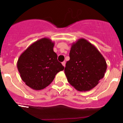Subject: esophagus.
<instances>
[{
    "label": "esophagus",
    "mask_w": 123,
    "mask_h": 123,
    "mask_svg": "<svg viewBox=\"0 0 123 123\" xmlns=\"http://www.w3.org/2000/svg\"><path fill=\"white\" fill-rule=\"evenodd\" d=\"M62 63L63 66L64 67H65V65H66V62H65V61H64V62H63Z\"/></svg>",
    "instance_id": "esophagus-1"
}]
</instances>
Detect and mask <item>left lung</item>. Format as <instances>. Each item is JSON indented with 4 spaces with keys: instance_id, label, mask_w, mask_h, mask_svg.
<instances>
[{
    "instance_id": "1",
    "label": "left lung",
    "mask_w": 123,
    "mask_h": 123,
    "mask_svg": "<svg viewBox=\"0 0 123 123\" xmlns=\"http://www.w3.org/2000/svg\"><path fill=\"white\" fill-rule=\"evenodd\" d=\"M69 58L65 74L68 82L78 91H91L105 76L107 68L105 59L85 39L81 38L71 44Z\"/></svg>"
}]
</instances>
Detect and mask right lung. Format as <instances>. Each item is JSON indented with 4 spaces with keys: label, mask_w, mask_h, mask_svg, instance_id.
I'll return each mask as SVG.
<instances>
[{
    "label": "right lung",
    "mask_w": 123,
    "mask_h": 123,
    "mask_svg": "<svg viewBox=\"0 0 123 123\" xmlns=\"http://www.w3.org/2000/svg\"><path fill=\"white\" fill-rule=\"evenodd\" d=\"M55 43L44 37L29 45L20 55L17 68L21 79L36 91L42 90L53 81L55 75L64 69L54 52Z\"/></svg>",
    "instance_id": "1"
}]
</instances>
